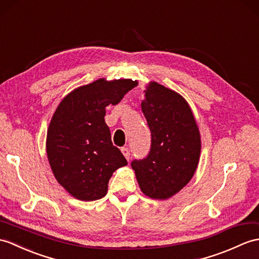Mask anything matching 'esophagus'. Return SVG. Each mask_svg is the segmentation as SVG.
<instances>
[{
  "label": "esophagus",
  "instance_id": "obj_1",
  "mask_svg": "<svg viewBox=\"0 0 259 259\" xmlns=\"http://www.w3.org/2000/svg\"><path fill=\"white\" fill-rule=\"evenodd\" d=\"M121 152L124 155V158L129 161V159H130V150L127 147H124V148H121Z\"/></svg>",
  "mask_w": 259,
  "mask_h": 259
}]
</instances>
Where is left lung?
<instances>
[{
  "mask_svg": "<svg viewBox=\"0 0 259 259\" xmlns=\"http://www.w3.org/2000/svg\"><path fill=\"white\" fill-rule=\"evenodd\" d=\"M141 109L151 131V149L131 163L144 195L167 200L193 178L201 155V135L190 105L174 90L150 81Z\"/></svg>",
  "mask_w": 259,
  "mask_h": 259,
  "instance_id": "8db88e82",
  "label": "left lung"
}]
</instances>
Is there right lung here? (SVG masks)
Returning <instances> with one entry per match:
<instances>
[{"mask_svg": "<svg viewBox=\"0 0 259 259\" xmlns=\"http://www.w3.org/2000/svg\"><path fill=\"white\" fill-rule=\"evenodd\" d=\"M137 80L99 78L74 89L51 119L46 153L57 182L80 201L104 197L112 173L128 164L111 142L106 107L117 105Z\"/></svg>", "mask_w": 259, "mask_h": 259, "instance_id": "obj_1", "label": "right lung"}]
</instances>
